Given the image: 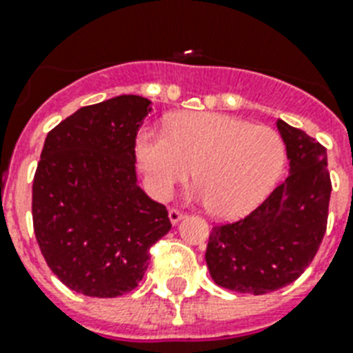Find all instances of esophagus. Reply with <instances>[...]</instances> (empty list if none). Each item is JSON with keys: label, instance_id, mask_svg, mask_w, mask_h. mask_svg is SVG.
Listing matches in <instances>:
<instances>
[{"label": "esophagus", "instance_id": "obj_1", "mask_svg": "<svg viewBox=\"0 0 353 353\" xmlns=\"http://www.w3.org/2000/svg\"><path fill=\"white\" fill-rule=\"evenodd\" d=\"M168 217H170L172 225H177V223L183 219V212H179L177 208H170V210H168Z\"/></svg>", "mask_w": 353, "mask_h": 353}]
</instances>
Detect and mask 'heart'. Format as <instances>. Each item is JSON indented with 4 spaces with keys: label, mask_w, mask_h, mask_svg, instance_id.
<instances>
[{
    "label": "heart",
    "mask_w": 353,
    "mask_h": 353,
    "mask_svg": "<svg viewBox=\"0 0 353 353\" xmlns=\"http://www.w3.org/2000/svg\"><path fill=\"white\" fill-rule=\"evenodd\" d=\"M136 161L157 201H167L194 170L199 183L194 196L217 217L236 219L270 194L285 165V145L265 125L214 112H183L167 134L154 128L137 134Z\"/></svg>",
    "instance_id": "heart-1"
}]
</instances>
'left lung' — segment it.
Returning <instances> with one entry per match:
<instances>
[{"label": "left lung", "instance_id": "obj_1", "mask_svg": "<svg viewBox=\"0 0 353 353\" xmlns=\"http://www.w3.org/2000/svg\"><path fill=\"white\" fill-rule=\"evenodd\" d=\"M290 174L245 219L212 228L206 266L214 283L239 294L290 285L316 257L326 232L330 174L326 148L306 132L277 121Z\"/></svg>", "mask_w": 353, "mask_h": 353}]
</instances>
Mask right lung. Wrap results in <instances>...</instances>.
<instances>
[{
	"label": "right lung",
	"instance_id": "add662e5",
	"mask_svg": "<svg viewBox=\"0 0 353 353\" xmlns=\"http://www.w3.org/2000/svg\"><path fill=\"white\" fill-rule=\"evenodd\" d=\"M141 96L83 107L48 132L32 185L34 234L48 268L70 290H134L150 246L172 228L165 205L137 186L136 136L150 112Z\"/></svg>",
	"mask_w": 353,
	"mask_h": 353
}]
</instances>
